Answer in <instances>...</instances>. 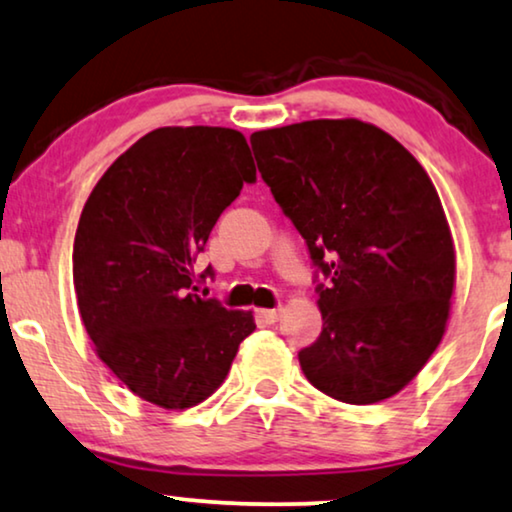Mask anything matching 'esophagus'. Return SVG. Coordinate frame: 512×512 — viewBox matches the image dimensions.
<instances>
[{
    "mask_svg": "<svg viewBox=\"0 0 512 512\" xmlns=\"http://www.w3.org/2000/svg\"><path fill=\"white\" fill-rule=\"evenodd\" d=\"M281 316H283V309H260V318L267 320V323H276Z\"/></svg>",
    "mask_w": 512,
    "mask_h": 512,
    "instance_id": "34e87169",
    "label": "esophagus"
}]
</instances>
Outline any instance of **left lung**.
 <instances>
[{"label": "left lung", "instance_id": "left-lung-1", "mask_svg": "<svg viewBox=\"0 0 512 512\" xmlns=\"http://www.w3.org/2000/svg\"><path fill=\"white\" fill-rule=\"evenodd\" d=\"M262 180L309 245L323 332L299 351L318 391L372 405L410 384L445 335L456 252L424 166L381 128L313 119L250 135Z\"/></svg>", "mask_w": 512, "mask_h": 512}]
</instances>
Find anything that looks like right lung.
I'll return each instance as SVG.
<instances>
[{
	"label": "right lung",
	"mask_w": 512,
	"mask_h": 512,
	"mask_svg": "<svg viewBox=\"0 0 512 512\" xmlns=\"http://www.w3.org/2000/svg\"><path fill=\"white\" fill-rule=\"evenodd\" d=\"M243 133L156 128L105 170L81 210L72 278L95 353L163 410L203 403L227 379L252 311L194 295V257L255 182Z\"/></svg>",
	"instance_id": "right-lung-1"
}]
</instances>
